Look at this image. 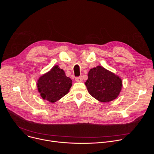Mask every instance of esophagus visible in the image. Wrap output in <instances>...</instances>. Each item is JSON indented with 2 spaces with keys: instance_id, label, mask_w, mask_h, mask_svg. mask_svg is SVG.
<instances>
[{
  "instance_id": "1",
  "label": "esophagus",
  "mask_w": 154,
  "mask_h": 154,
  "mask_svg": "<svg viewBox=\"0 0 154 154\" xmlns=\"http://www.w3.org/2000/svg\"><path fill=\"white\" fill-rule=\"evenodd\" d=\"M75 81L77 82H82L83 81V78H82V76H80V77H75Z\"/></svg>"
}]
</instances>
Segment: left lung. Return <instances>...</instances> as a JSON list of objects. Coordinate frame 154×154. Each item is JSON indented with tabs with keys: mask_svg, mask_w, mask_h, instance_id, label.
<instances>
[{
	"mask_svg": "<svg viewBox=\"0 0 154 154\" xmlns=\"http://www.w3.org/2000/svg\"><path fill=\"white\" fill-rule=\"evenodd\" d=\"M86 81L88 91L97 100L108 102L115 99L122 89V80L101 66L91 69Z\"/></svg>",
	"mask_w": 154,
	"mask_h": 154,
	"instance_id": "obj_1",
	"label": "left lung"
}]
</instances>
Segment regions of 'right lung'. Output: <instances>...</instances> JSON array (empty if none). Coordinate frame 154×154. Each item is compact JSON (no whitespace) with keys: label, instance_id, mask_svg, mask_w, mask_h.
Returning <instances> with one entry per match:
<instances>
[{"label":"right lung","instance_id":"obj_1","mask_svg":"<svg viewBox=\"0 0 154 154\" xmlns=\"http://www.w3.org/2000/svg\"><path fill=\"white\" fill-rule=\"evenodd\" d=\"M72 81L58 65L41 76L37 82L38 91L44 100L54 103L68 94Z\"/></svg>","mask_w":154,"mask_h":154}]
</instances>
